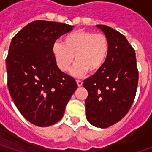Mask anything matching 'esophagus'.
Segmentation results:
<instances>
[{
  "instance_id": "obj_1",
  "label": "esophagus",
  "mask_w": 152,
  "mask_h": 152,
  "mask_svg": "<svg viewBox=\"0 0 152 152\" xmlns=\"http://www.w3.org/2000/svg\"><path fill=\"white\" fill-rule=\"evenodd\" d=\"M76 82H77V85H78L79 87H80V86H82V85H83V81H81V80H77Z\"/></svg>"
}]
</instances>
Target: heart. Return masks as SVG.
<instances>
[{
  "label": "heart",
  "instance_id": "heart-1",
  "mask_svg": "<svg viewBox=\"0 0 152 152\" xmlns=\"http://www.w3.org/2000/svg\"><path fill=\"white\" fill-rule=\"evenodd\" d=\"M110 49L109 39L104 34L80 30L62 38V44L55 42L51 53L56 67L61 72L69 70L75 59L73 73L82 76L89 71L98 72L107 61Z\"/></svg>",
  "mask_w": 152,
  "mask_h": 152
}]
</instances>
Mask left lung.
Masks as SVG:
<instances>
[{
    "mask_svg": "<svg viewBox=\"0 0 152 152\" xmlns=\"http://www.w3.org/2000/svg\"><path fill=\"white\" fill-rule=\"evenodd\" d=\"M109 39L110 49L104 66L84 80L88 91L86 118L98 128H107L122 119L134 101L139 79L136 56L132 45L118 31L97 25Z\"/></svg>",
    "mask_w": 152,
    "mask_h": 152,
    "instance_id": "1",
    "label": "left lung"
}]
</instances>
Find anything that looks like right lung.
Returning <instances> with one entry per match:
<instances>
[{"label": "right lung", "instance_id": "right-lung-1", "mask_svg": "<svg viewBox=\"0 0 152 152\" xmlns=\"http://www.w3.org/2000/svg\"><path fill=\"white\" fill-rule=\"evenodd\" d=\"M73 26L37 20L27 24L12 39L6 59L7 86L23 118L39 127L61 119L78 85L56 67L51 47Z\"/></svg>", "mask_w": 152, "mask_h": 152}]
</instances>
